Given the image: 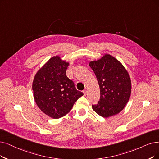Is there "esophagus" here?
Here are the masks:
<instances>
[{
    "instance_id": "obj_1",
    "label": "esophagus",
    "mask_w": 159,
    "mask_h": 159,
    "mask_svg": "<svg viewBox=\"0 0 159 159\" xmlns=\"http://www.w3.org/2000/svg\"><path fill=\"white\" fill-rule=\"evenodd\" d=\"M83 92H84V94H87V89H85Z\"/></svg>"
}]
</instances>
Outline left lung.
<instances>
[{
  "mask_svg": "<svg viewBox=\"0 0 159 159\" xmlns=\"http://www.w3.org/2000/svg\"><path fill=\"white\" fill-rule=\"evenodd\" d=\"M89 66L97 76L100 97L93 110L103 117L116 115L121 111L130 97L131 81L129 73L118 60L105 55Z\"/></svg>",
  "mask_w": 159,
  "mask_h": 159,
  "instance_id": "left-lung-1",
  "label": "left lung"
}]
</instances>
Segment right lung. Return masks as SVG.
Returning <instances> with one entry per match:
<instances>
[{
	"label": "right lung",
	"instance_id": "right-lung-1",
	"mask_svg": "<svg viewBox=\"0 0 159 159\" xmlns=\"http://www.w3.org/2000/svg\"><path fill=\"white\" fill-rule=\"evenodd\" d=\"M69 63L58 56L51 58L34 76V98L37 106L47 116L59 119L67 114L84 93L78 91L66 75Z\"/></svg>",
	"mask_w": 159,
	"mask_h": 159
}]
</instances>
